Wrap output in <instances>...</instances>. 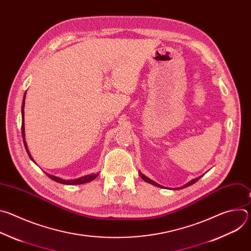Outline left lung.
<instances>
[{
  "label": "left lung",
  "instance_id": "left-lung-1",
  "mask_svg": "<svg viewBox=\"0 0 251 251\" xmlns=\"http://www.w3.org/2000/svg\"><path fill=\"white\" fill-rule=\"evenodd\" d=\"M140 174V176L143 178V180H144L145 182H147V183H149V184H152V185H154V186H156V187H159V188H163V186H161V185H159V184H157L156 182H154V181H152L151 178H149V177H147L145 175H143L141 172L139 173ZM202 176H199V177H196V178H194V180H192L191 182H189L188 184H186L185 186H183V187H181V188H176V190H180V189H184V188H187V187H189V186H191V185H193V184H195L196 182H198L200 178Z\"/></svg>",
  "mask_w": 251,
  "mask_h": 251
}]
</instances>
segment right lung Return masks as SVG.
Listing matches in <instances>:
<instances>
[{"mask_svg":"<svg viewBox=\"0 0 251 251\" xmlns=\"http://www.w3.org/2000/svg\"><path fill=\"white\" fill-rule=\"evenodd\" d=\"M25 93L24 95V99H23V105H22V134H23V140H24V144H25V148L26 150V153L28 155V157L30 158L31 161H33V159L31 158L28 150H27V146H26V143H25V113H24V107H25ZM47 174V173H46ZM47 176L49 177H50L51 180H53L54 182H57V183H60V184H63V185H80V184H85V183H88V182H91L93 181L94 178L98 176V174H91V175H87V176H81V177H78V178H75V180H63V178H60V177H57L55 176H51L50 174H47Z\"/></svg>","mask_w":251,"mask_h":251,"instance_id":"1","label":"right lung"}]
</instances>
